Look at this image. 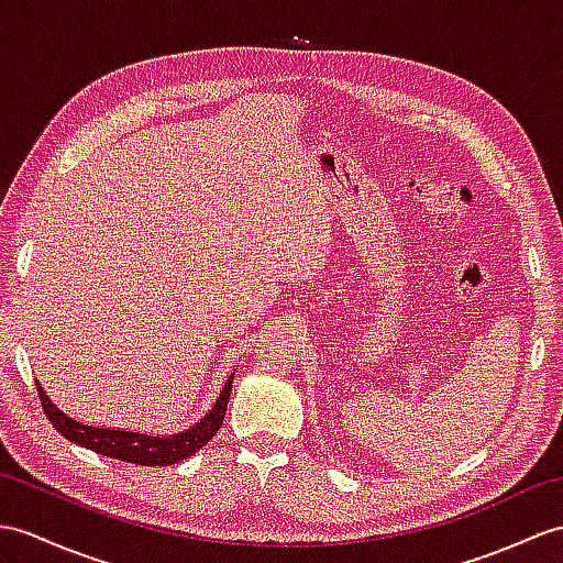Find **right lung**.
Returning <instances> with one entry per match:
<instances>
[{
  "mask_svg": "<svg viewBox=\"0 0 563 563\" xmlns=\"http://www.w3.org/2000/svg\"><path fill=\"white\" fill-rule=\"evenodd\" d=\"M231 385H234V377H229L222 394H219L214 408L198 424H194V428L186 432L169 434V437H150V434H139V432H123V430H107V428H92V424H80L68 416H64L62 410L47 399V394L40 385H37V394H40V404H43L47 420L54 424V430H57L62 437H66L68 442L86 446L100 456H109V459L126 461V463H135V465H172V463L194 456L196 451L208 444L217 434V430L222 428Z\"/></svg>",
  "mask_w": 563,
  "mask_h": 563,
  "instance_id": "right-lung-1",
  "label": "right lung"
}]
</instances>
